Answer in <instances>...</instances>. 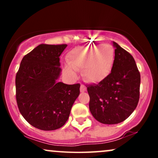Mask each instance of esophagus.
<instances>
[{
    "label": "esophagus",
    "mask_w": 158,
    "mask_h": 158,
    "mask_svg": "<svg viewBox=\"0 0 158 158\" xmlns=\"http://www.w3.org/2000/svg\"><path fill=\"white\" fill-rule=\"evenodd\" d=\"M80 91L81 92L86 91V87H85L84 85H81V86H80Z\"/></svg>",
    "instance_id": "esophagus-1"
}]
</instances>
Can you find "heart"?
<instances>
[{
	"instance_id": "1",
	"label": "heart",
	"mask_w": 158,
	"mask_h": 158,
	"mask_svg": "<svg viewBox=\"0 0 158 158\" xmlns=\"http://www.w3.org/2000/svg\"><path fill=\"white\" fill-rule=\"evenodd\" d=\"M115 61V50L108 44L74 48L68 53L64 70L70 77L82 70V77L90 83L102 82L108 77Z\"/></svg>"
}]
</instances>
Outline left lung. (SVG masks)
I'll use <instances>...</instances> for the list:
<instances>
[{
	"instance_id": "8db88e82",
	"label": "left lung",
	"mask_w": 158,
	"mask_h": 158,
	"mask_svg": "<svg viewBox=\"0 0 158 158\" xmlns=\"http://www.w3.org/2000/svg\"><path fill=\"white\" fill-rule=\"evenodd\" d=\"M115 61L111 73L98 85L87 86L89 108L103 124H117L126 119L139 102L140 74L133 56L113 41Z\"/></svg>"
}]
</instances>
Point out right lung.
<instances>
[{"instance_id":"1","label":"right lung","mask_w":158,"mask_h":158,"mask_svg":"<svg viewBox=\"0 0 158 158\" xmlns=\"http://www.w3.org/2000/svg\"><path fill=\"white\" fill-rule=\"evenodd\" d=\"M67 44H40L23 56L15 77L20 113L31 126L43 131L61 128L68 121L80 85L58 81L59 56Z\"/></svg>"}]
</instances>
